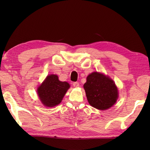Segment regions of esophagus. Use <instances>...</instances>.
<instances>
[{
    "label": "esophagus",
    "instance_id": "esophagus-1",
    "mask_svg": "<svg viewBox=\"0 0 150 150\" xmlns=\"http://www.w3.org/2000/svg\"><path fill=\"white\" fill-rule=\"evenodd\" d=\"M73 86H74V87H75V88H78V87L79 86V82H73Z\"/></svg>",
    "mask_w": 150,
    "mask_h": 150
}]
</instances>
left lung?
I'll use <instances>...</instances> for the list:
<instances>
[{
  "label": "left lung",
  "instance_id": "8db88e82",
  "mask_svg": "<svg viewBox=\"0 0 150 150\" xmlns=\"http://www.w3.org/2000/svg\"><path fill=\"white\" fill-rule=\"evenodd\" d=\"M84 88L89 104L100 110L109 109L119 97L113 81L101 73L93 72L89 75Z\"/></svg>",
  "mask_w": 150,
  "mask_h": 150
}]
</instances>
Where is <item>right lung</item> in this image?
<instances>
[{"instance_id": "add662e5", "label": "right lung", "mask_w": 150, "mask_h": 150, "mask_svg": "<svg viewBox=\"0 0 150 150\" xmlns=\"http://www.w3.org/2000/svg\"><path fill=\"white\" fill-rule=\"evenodd\" d=\"M69 87L68 82L60 81L58 76L52 74L47 76L37 91L44 106L51 108L61 103Z\"/></svg>"}]
</instances>
